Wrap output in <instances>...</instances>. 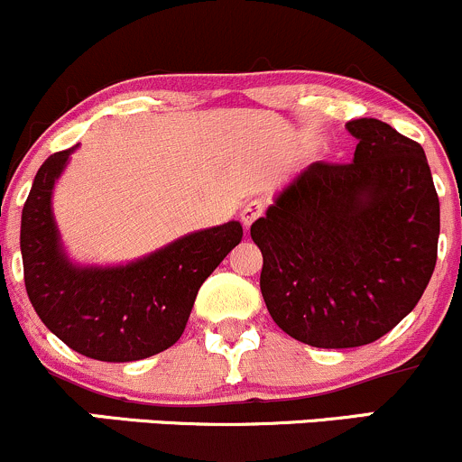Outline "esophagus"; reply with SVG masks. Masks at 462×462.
Masks as SVG:
<instances>
[{"label":"esophagus","mask_w":462,"mask_h":462,"mask_svg":"<svg viewBox=\"0 0 462 462\" xmlns=\"http://www.w3.org/2000/svg\"><path fill=\"white\" fill-rule=\"evenodd\" d=\"M265 212V201L263 199H252V201L245 203V208L241 210V221H244L245 230Z\"/></svg>","instance_id":"obj_1"}]
</instances>
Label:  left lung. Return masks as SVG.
<instances>
[{"instance_id":"1","label":"left lung","mask_w":462,"mask_h":462,"mask_svg":"<svg viewBox=\"0 0 462 462\" xmlns=\"http://www.w3.org/2000/svg\"><path fill=\"white\" fill-rule=\"evenodd\" d=\"M352 163H312L250 236L261 294L285 334L312 347L374 343L423 296L439 254L440 206L420 143L352 119Z\"/></svg>"}]
</instances>
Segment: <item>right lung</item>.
<instances>
[{
    "label": "right lung",
    "instance_id": "obj_1",
    "mask_svg": "<svg viewBox=\"0 0 462 462\" xmlns=\"http://www.w3.org/2000/svg\"><path fill=\"white\" fill-rule=\"evenodd\" d=\"M72 150L51 154L22 212L23 281L32 308L55 337L88 358L128 363L181 338L203 281L241 244L230 221L194 232L125 268L79 270L61 254L51 212L55 179Z\"/></svg>",
    "mask_w": 462,
    "mask_h": 462
}]
</instances>
